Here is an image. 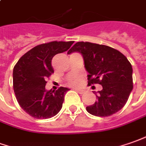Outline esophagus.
I'll return each mask as SVG.
<instances>
[{"mask_svg": "<svg viewBox=\"0 0 146 146\" xmlns=\"http://www.w3.org/2000/svg\"><path fill=\"white\" fill-rule=\"evenodd\" d=\"M75 90H76V91H77V92H78V93H79V94H84V92H85V91H84V90H81V89H75Z\"/></svg>", "mask_w": 146, "mask_h": 146, "instance_id": "obj_1", "label": "esophagus"}]
</instances>
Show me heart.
<instances>
[{
    "instance_id": "1",
    "label": "heart",
    "mask_w": 146,
    "mask_h": 146,
    "mask_svg": "<svg viewBox=\"0 0 146 146\" xmlns=\"http://www.w3.org/2000/svg\"><path fill=\"white\" fill-rule=\"evenodd\" d=\"M82 83V79L79 76H75L74 78H72V79H70V81H69V85H71V86H79L80 84Z\"/></svg>"
}]
</instances>
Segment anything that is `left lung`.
<instances>
[{"label": "left lung", "mask_w": 146, "mask_h": 146, "mask_svg": "<svg viewBox=\"0 0 146 146\" xmlns=\"http://www.w3.org/2000/svg\"><path fill=\"white\" fill-rule=\"evenodd\" d=\"M75 52L83 57L88 84L102 86L96 94L97 101L86 106L87 112L107 117L120 110L133 90V68L127 58L114 48L90 42H77L67 54Z\"/></svg>", "instance_id": "obj_1"}]
</instances>
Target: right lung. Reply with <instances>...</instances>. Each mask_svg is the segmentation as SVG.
Masks as SVG:
<instances>
[{
    "label": "right lung",
    "instance_id": "right-lung-1",
    "mask_svg": "<svg viewBox=\"0 0 146 146\" xmlns=\"http://www.w3.org/2000/svg\"><path fill=\"white\" fill-rule=\"evenodd\" d=\"M74 41H52L26 52L13 68V90L21 107L32 117L45 119L60 112L68 88L46 90V80L54 72L52 60L67 51Z\"/></svg>",
    "mask_w": 146,
    "mask_h": 146
}]
</instances>
